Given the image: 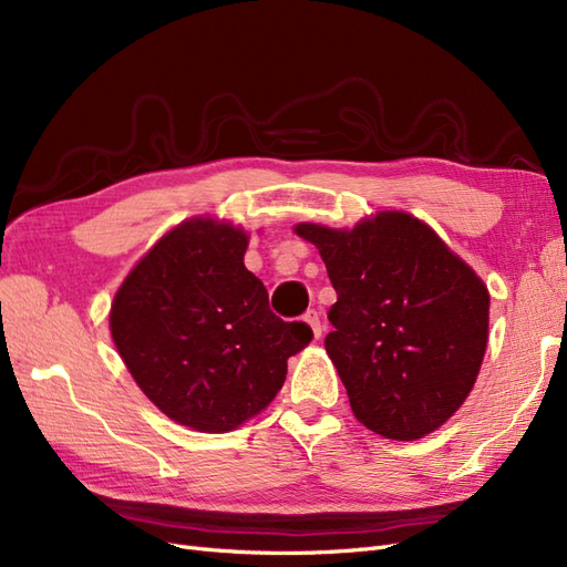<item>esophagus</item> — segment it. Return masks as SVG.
I'll use <instances>...</instances> for the list:
<instances>
[{
  "mask_svg": "<svg viewBox=\"0 0 567 567\" xmlns=\"http://www.w3.org/2000/svg\"><path fill=\"white\" fill-rule=\"evenodd\" d=\"M305 321L312 326V333H315V338H319V336H321V319H319V312H317V310L305 312Z\"/></svg>",
  "mask_w": 567,
  "mask_h": 567,
  "instance_id": "1",
  "label": "esophagus"
}]
</instances>
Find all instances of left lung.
Returning a JSON list of instances; mask_svg holds the SVG:
<instances>
[{"instance_id":"left-lung-1","label":"left lung","mask_w":567,"mask_h":567,"mask_svg":"<svg viewBox=\"0 0 567 567\" xmlns=\"http://www.w3.org/2000/svg\"><path fill=\"white\" fill-rule=\"evenodd\" d=\"M336 288L333 359L359 423L390 440H419L468 398L483 364L489 293L442 238L406 213L354 229L298 225Z\"/></svg>"}]
</instances>
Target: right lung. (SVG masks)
Segmentation results:
<instances>
[{"instance_id":"obj_1","label":"right lung","mask_w":567,"mask_h":567,"mask_svg":"<svg viewBox=\"0 0 567 567\" xmlns=\"http://www.w3.org/2000/svg\"><path fill=\"white\" fill-rule=\"evenodd\" d=\"M248 236L213 219L165 234L120 286L113 342L136 385L173 421L227 433L277 398L286 362L312 340L269 310L246 269Z\"/></svg>"}]
</instances>
